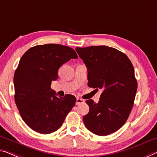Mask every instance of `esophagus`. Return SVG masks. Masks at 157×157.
<instances>
[{"mask_svg": "<svg viewBox=\"0 0 157 157\" xmlns=\"http://www.w3.org/2000/svg\"><path fill=\"white\" fill-rule=\"evenodd\" d=\"M84 102H85V100H82V99H81V98H76V105H80V104L84 103Z\"/></svg>", "mask_w": 157, "mask_h": 157, "instance_id": "esophagus-1", "label": "esophagus"}]
</instances>
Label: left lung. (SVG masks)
<instances>
[{
    "mask_svg": "<svg viewBox=\"0 0 157 157\" xmlns=\"http://www.w3.org/2000/svg\"><path fill=\"white\" fill-rule=\"evenodd\" d=\"M88 69V86L102 89L98 103L86 102L89 112L83 118L89 131L107 136L121 128L133 106L137 88L131 60L114 48L105 45L76 48Z\"/></svg>",
    "mask_w": 157,
    "mask_h": 157,
    "instance_id": "left-lung-1",
    "label": "left lung"
}]
</instances>
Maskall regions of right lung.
<instances>
[{
  "label": "right lung",
  "mask_w": 157,
  "mask_h": 157,
  "mask_svg": "<svg viewBox=\"0 0 157 157\" xmlns=\"http://www.w3.org/2000/svg\"><path fill=\"white\" fill-rule=\"evenodd\" d=\"M75 50L59 44L36 45L22 55L14 75V101L24 121L34 131L49 134L61 127L76 99L67 94L57 98L51 89L58 69Z\"/></svg>",
  "instance_id": "add662e5"
}]
</instances>
